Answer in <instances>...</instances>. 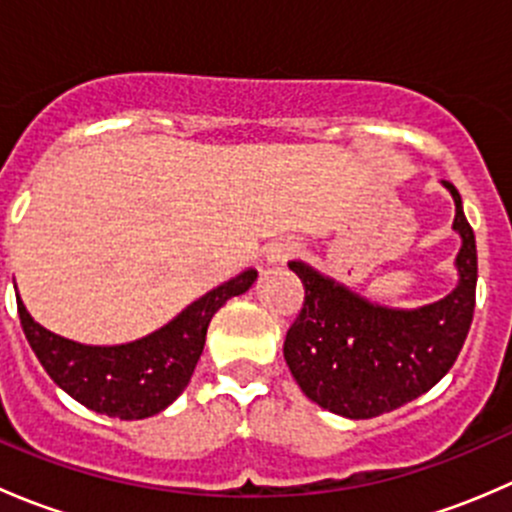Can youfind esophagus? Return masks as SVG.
<instances>
[{"mask_svg":"<svg viewBox=\"0 0 512 512\" xmlns=\"http://www.w3.org/2000/svg\"><path fill=\"white\" fill-rule=\"evenodd\" d=\"M297 252H299L297 242L280 240V242H275V245H272L270 250H267V262H270V265H285V262L292 260V257L297 255Z\"/></svg>","mask_w":512,"mask_h":512,"instance_id":"esophagus-1","label":"esophagus"}]
</instances>
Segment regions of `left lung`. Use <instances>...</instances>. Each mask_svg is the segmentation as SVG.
I'll return each instance as SVG.
<instances>
[{"label":"left lung","mask_w":512,"mask_h":512,"mask_svg":"<svg viewBox=\"0 0 512 512\" xmlns=\"http://www.w3.org/2000/svg\"><path fill=\"white\" fill-rule=\"evenodd\" d=\"M453 227L461 232V282L448 297L414 312L376 307L317 275L302 262L289 270L302 280L304 302L287 329L285 359L304 396L332 414L371 418L426 394L461 354L476 309V235L463 215L461 193Z\"/></svg>","instance_id":"1"}]
</instances>
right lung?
Returning a JSON list of instances; mask_svg holds the SVG:
<instances>
[{
  "mask_svg": "<svg viewBox=\"0 0 512 512\" xmlns=\"http://www.w3.org/2000/svg\"><path fill=\"white\" fill-rule=\"evenodd\" d=\"M255 280V270L242 272L203 294L163 329L121 347H84L34 322L22 299L17 309L29 347L56 386L96 414L133 421L158 414L183 394L203 354L213 314Z\"/></svg>",
  "mask_w": 512,
  "mask_h": 512,
  "instance_id": "add662e5",
  "label": "right lung"
}]
</instances>
